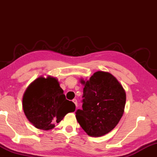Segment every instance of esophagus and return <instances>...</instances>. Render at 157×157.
<instances>
[{
  "instance_id": "obj_1",
  "label": "esophagus",
  "mask_w": 157,
  "mask_h": 157,
  "mask_svg": "<svg viewBox=\"0 0 157 157\" xmlns=\"http://www.w3.org/2000/svg\"><path fill=\"white\" fill-rule=\"evenodd\" d=\"M73 102L74 104L75 105L76 107H78V100H77L76 99H73Z\"/></svg>"
}]
</instances>
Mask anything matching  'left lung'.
<instances>
[{
    "label": "left lung",
    "mask_w": 157,
    "mask_h": 157,
    "mask_svg": "<svg viewBox=\"0 0 157 157\" xmlns=\"http://www.w3.org/2000/svg\"><path fill=\"white\" fill-rule=\"evenodd\" d=\"M84 85L82 109L76 111V119L90 136L99 137L111 132L123 115L126 93L111 73L97 71Z\"/></svg>",
    "instance_id": "1"
}]
</instances>
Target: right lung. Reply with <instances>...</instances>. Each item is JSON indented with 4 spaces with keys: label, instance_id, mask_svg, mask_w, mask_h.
<instances>
[{
    "label": "right lung",
    "instance_id": "add662e5",
    "mask_svg": "<svg viewBox=\"0 0 157 157\" xmlns=\"http://www.w3.org/2000/svg\"><path fill=\"white\" fill-rule=\"evenodd\" d=\"M23 109L28 120L37 129L54 128L75 105L66 99L57 78L39 77L29 85L23 96Z\"/></svg>",
    "mask_w": 157,
    "mask_h": 157
}]
</instances>
